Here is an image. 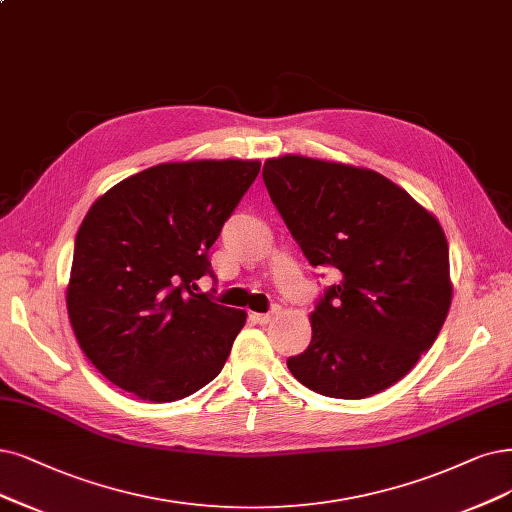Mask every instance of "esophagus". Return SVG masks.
<instances>
[{
  "instance_id": "1",
  "label": "esophagus",
  "mask_w": 512,
  "mask_h": 512,
  "mask_svg": "<svg viewBox=\"0 0 512 512\" xmlns=\"http://www.w3.org/2000/svg\"><path fill=\"white\" fill-rule=\"evenodd\" d=\"M278 310H280V308H272V310H270V312H266V314H259V312H253L251 316H253V318L257 320V323H259V325H268V323H270V320H272V318H274V316L278 314Z\"/></svg>"
}]
</instances>
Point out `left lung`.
Returning a JSON list of instances; mask_svg holds the SVG:
<instances>
[{"label":"left lung","instance_id":"8db88e82","mask_svg":"<svg viewBox=\"0 0 512 512\" xmlns=\"http://www.w3.org/2000/svg\"><path fill=\"white\" fill-rule=\"evenodd\" d=\"M263 183L310 266L339 282L310 314L312 342L289 371L331 399H367L405 377L449 306V244L439 219L371 168L280 156Z\"/></svg>","mask_w":512,"mask_h":512}]
</instances>
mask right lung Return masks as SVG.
Returning <instances> with one entry per match:
<instances>
[{"mask_svg":"<svg viewBox=\"0 0 512 512\" xmlns=\"http://www.w3.org/2000/svg\"><path fill=\"white\" fill-rule=\"evenodd\" d=\"M259 160L164 162L94 200L75 236L67 312L80 348L141 401L185 399L223 369L246 312L196 293L208 249Z\"/></svg>","mask_w":512,"mask_h":512,"instance_id":"add662e5","label":"right lung"}]
</instances>
